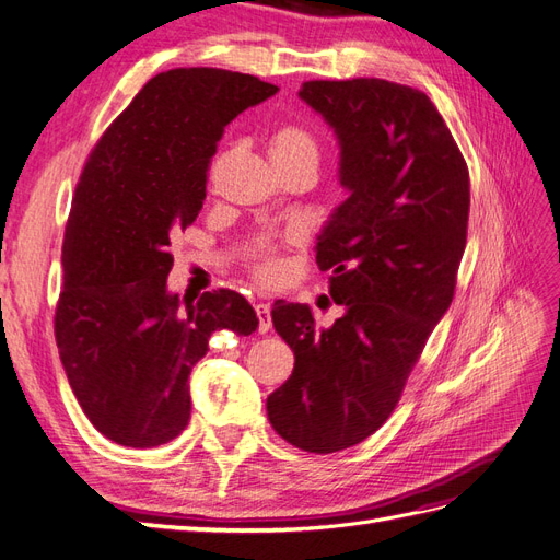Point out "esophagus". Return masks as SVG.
I'll return each instance as SVG.
<instances>
[{
	"label": "esophagus",
	"instance_id": "1",
	"mask_svg": "<svg viewBox=\"0 0 560 560\" xmlns=\"http://www.w3.org/2000/svg\"><path fill=\"white\" fill-rule=\"evenodd\" d=\"M254 313H257V319H259V331L266 334L270 329V325H273V322H270V306L268 303L259 301V303H254Z\"/></svg>",
	"mask_w": 560,
	"mask_h": 560
}]
</instances>
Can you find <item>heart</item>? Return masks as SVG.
I'll return each instance as SVG.
<instances>
[{"label": "heart", "mask_w": 560, "mask_h": 560, "mask_svg": "<svg viewBox=\"0 0 560 560\" xmlns=\"http://www.w3.org/2000/svg\"><path fill=\"white\" fill-rule=\"evenodd\" d=\"M270 159L280 165H294V163H313L317 165L319 144L315 132L299 121L280 124L268 138ZM252 276L264 284H276L284 276V261L280 252L273 245H261L257 254L252 257Z\"/></svg>", "instance_id": "1"}]
</instances>
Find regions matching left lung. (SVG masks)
Segmentation results:
<instances>
[{
  "mask_svg": "<svg viewBox=\"0 0 560 560\" xmlns=\"http://www.w3.org/2000/svg\"><path fill=\"white\" fill-rule=\"evenodd\" d=\"M299 95L341 140L350 198L317 243L346 313L319 329L308 306L270 317L294 371L266 399L273 430L308 453L364 442L397 409L448 311L467 245L469 171L430 97L385 79L303 81Z\"/></svg>",
  "mask_w": 560,
  "mask_h": 560,
  "instance_id": "1",
  "label": "left lung"
}]
</instances>
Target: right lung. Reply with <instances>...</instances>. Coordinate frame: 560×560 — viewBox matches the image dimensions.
<instances>
[{
	"mask_svg": "<svg viewBox=\"0 0 560 560\" xmlns=\"http://www.w3.org/2000/svg\"><path fill=\"white\" fill-rule=\"evenodd\" d=\"M278 86L219 67L156 74L81 167L62 241L56 343L83 413L114 444H167L189 422V374L214 331L249 336L247 299L167 294L171 241L202 208L217 142Z\"/></svg>",
	"mask_w": 560,
	"mask_h": 560,
	"instance_id": "1",
	"label": "right lung"
}]
</instances>
